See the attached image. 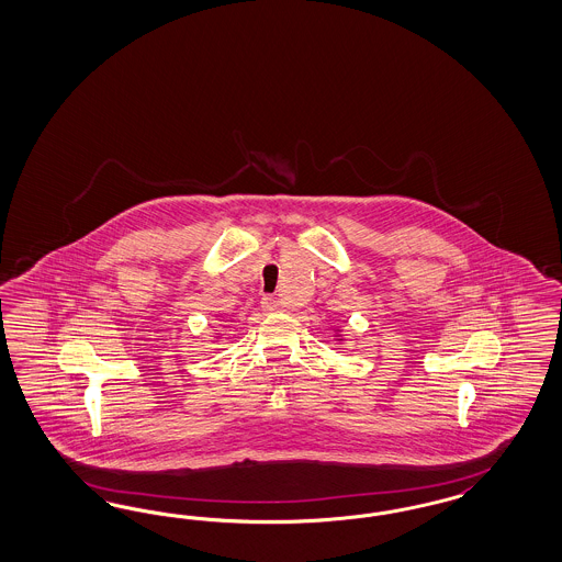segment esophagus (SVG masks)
<instances>
[{
    "instance_id": "obj_1",
    "label": "esophagus",
    "mask_w": 562,
    "mask_h": 562,
    "mask_svg": "<svg viewBox=\"0 0 562 562\" xmlns=\"http://www.w3.org/2000/svg\"><path fill=\"white\" fill-rule=\"evenodd\" d=\"M260 304H262V308H265V310L283 308V302H281V300H279V297H274V295H265V297H262V302H260Z\"/></svg>"
}]
</instances>
